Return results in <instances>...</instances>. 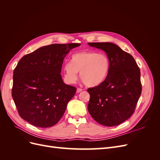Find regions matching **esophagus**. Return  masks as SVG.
Instances as JSON below:
<instances>
[{
	"mask_svg": "<svg viewBox=\"0 0 160 160\" xmlns=\"http://www.w3.org/2000/svg\"><path fill=\"white\" fill-rule=\"evenodd\" d=\"M82 91H83V89H82L77 88V93H80V92Z\"/></svg>",
	"mask_w": 160,
	"mask_h": 160,
	"instance_id": "1",
	"label": "esophagus"
}]
</instances>
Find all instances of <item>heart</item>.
Listing matches in <instances>:
<instances>
[{"label":"heart","mask_w":160,"mask_h":160,"mask_svg":"<svg viewBox=\"0 0 160 160\" xmlns=\"http://www.w3.org/2000/svg\"><path fill=\"white\" fill-rule=\"evenodd\" d=\"M111 67L109 58L104 53L97 51H81L71 57L70 62L63 66L64 77L70 84L75 83L80 77L90 88L101 85L107 79Z\"/></svg>","instance_id":"1"}]
</instances>
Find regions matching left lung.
<instances>
[{
  "label": "left lung",
  "instance_id": "1",
  "mask_svg": "<svg viewBox=\"0 0 160 160\" xmlns=\"http://www.w3.org/2000/svg\"><path fill=\"white\" fill-rule=\"evenodd\" d=\"M109 58V75L101 85L88 89V111L97 122L115 126L133 113L142 93L140 69L134 58L112 42H88Z\"/></svg>",
  "mask_w": 160,
  "mask_h": 160
}]
</instances>
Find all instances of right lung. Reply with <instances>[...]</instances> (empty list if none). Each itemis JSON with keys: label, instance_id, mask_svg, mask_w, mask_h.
<instances>
[{"label": "right lung", "instance_id": "right-lung-1", "mask_svg": "<svg viewBox=\"0 0 160 160\" xmlns=\"http://www.w3.org/2000/svg\"><path fill=\"white\" fill-rule=\"evenodd\" d=\"M79 43L52 44L22 57L13 72L12 97L21 118L38 128H49L63 115L76 88L64 83V58Z\"/></svg>", "mask_w": 160, "mask_h": 160}]
</instances>
